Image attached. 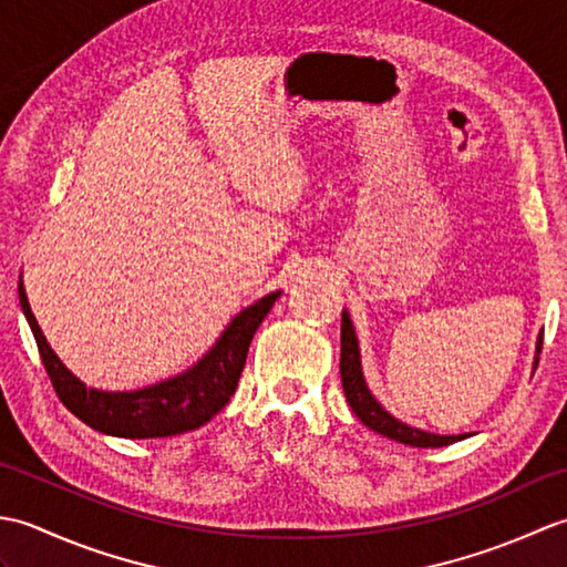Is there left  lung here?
I'll return each instance as SVG.
<instances>
[{
  "mask_svg": "<svg viewBox=\"0 0 567 567\" xmlns=\"http://www.w3.org/2000/svg\"><path fill=\"white\" fill-rule=\"evenodd\" d=\"M540 343H544V336L538 339V351H540ZM341 382H343L346 400L351 404L355 416L363 421L368 429L382 433V436L406 443V445H416V449H441V445H451L455 441L465 439V436H439V433L406 426L404 421L384 412L375 396L370 394L368 384L363 380L358 339H355L353 323L348 319L346 311L341 315Z\"/></svg>",
  "mask_w": 567,
  "mask_h": 567,
  "instance_id": "1",
  "label": "left lung"
}]
</instances>
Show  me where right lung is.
<instances>
[{"label": "right lung", "instance_id": "obj_1", "mask_svg": "<svg viewBox=\"0 0 567 567\" xmlns=\"http://www.w3.org/2000/svg\"><path fill=\"white\" fill-rule=\"evenodd\" d=\"M277 297L280 292H272L240 311L212 351L183 375L136 392H102L87 388L60 363L33 317L27 290L19 282V302L31 323L35 346H39L43 368L58 400L94 431L122 439L177 436V433L199 429L214 414H219L236 392L252 333L268 317Z\"/></svg>", "mask_w": 567, "mask_h": 567}]
</instances>
